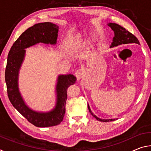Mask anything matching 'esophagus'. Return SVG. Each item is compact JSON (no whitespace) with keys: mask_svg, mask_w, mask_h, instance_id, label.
I'll list each match as a JSON object with an SVG mask.
<instances>
[{"mask_svg":"<svg viewBox=\"0 0 151 151\" xmlns=\"http://www.w3.org/2000/svg\"><path fill=\"white\" fill-rule=\"evenodd\" d=\"M75 75L76 76V78H77V81H80L81 78L83 77V71L81 69H78L77 70H76Z\"/></svg>","mask_w":151,"mask_h":151,"instance_id":"34e87169","label":"esophagus"}]
</instances>
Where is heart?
<instances>
[{
    "label": "heart",
    "mask_w": 151,
    "mask_h": 151,
    "mask_svg": "<svg viewBox=\"0 0 151 151\" xmlns=\"http://www.w3.org/2000/svg\"><path fill=\"white\" fill-rule=\"evenodd\" d=\"M83 42V37L81 35H77L73 37L70 43V48L72 49H76L81 47Z\"/></svg>",
    "instance_id": "obj_1"
}]
</instances>
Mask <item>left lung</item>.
Returning <instances> with one entry per match:
<instances>
[{
	"mask_svg": "<svg viewBox=\"0 0 151 151\" xmlns=\"http://www.w3.org/2000/svg\"><path fill=\"white\" fill-rule=\"evenodd\" d=\"M107 25L109 27L111 28V29L114 31V37L112 39V42L111 43V45L110 48H112L114 47H116V46L121 45H140V42L137 38L134 36L130 32L128 31L119 24H117L116 23H112V22H109L107 24ZM88 109L89 112L93 115L94 118L99 121L102 122H109V121H115L117 119H103L101 118L97 117L95 114H94L93 112H92L91 109L90 108V106L88 104Z\"/></svg>",
	"mask_w": 151,
	"mask_h": 151,
	"instance_id": "1",
	"label": "left lung"
}]
</instances>
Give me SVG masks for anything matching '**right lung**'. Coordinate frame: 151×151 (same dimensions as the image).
Segmentation results:
<instances>
[{"instance_id": "right-lung-1", "label": "right lung", "mask_w": 151, "mask_h": 151, "mask_svg": "<svg viewBox=\"0 0 151 151\" xmlns=\"http://www.w3.org/2000/svg\"><path fill=\"white\" fill-rule=\"evenodd\" d=\"M59 27L52 22L35 24L25 30L14 42L10 50L5 70V81L10 101L28 121L37 127H52L63 121L65 114L66 91L76 83V78L72 74L58 76L55 88L56 104L48 112H39L30 109L25 103L19 88V71L26 55V48L39 43L57 44Z\"/></svg>"}]
</instances>
